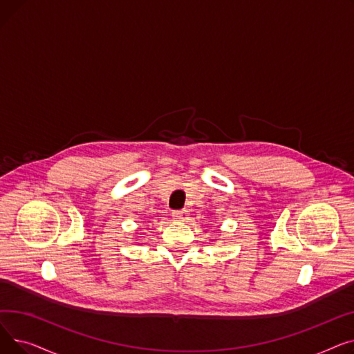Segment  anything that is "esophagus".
Here are the masks:
<instances>
[{
    "instance_id": "1",
    "label": "esophagus",
    "mask_w": 354,
    "mask_h": 354,
    "mask_svg": "<svg viewBox=\"0 0 354 354\" xmlns=\"http://www.w3.org/2000/svg\"><path fill=\"white\" fill-rule=\"evenodd\" d=\"M172 216H174L175 221L183 222V221H187V219L189 218V212L185 211V209H182V211H174V212H172Z\"/></svg>"
}]
</instances>
